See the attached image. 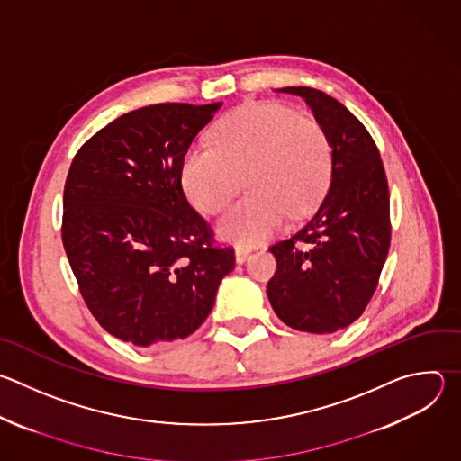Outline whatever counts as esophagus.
<instances>
[{
  "label": "esophagus",
  "mask_w": 461,
  "mask_h": 461,
  "mask_svg": "<svg viewBox=\"0 0 461 461\" xmlns=\"http://www.w3.org/2000/svg\"><path fill=\"white\" fill-rule=\"evenodd\" d=\"M249 253H251V249H249V248L237 246V248H235V260H237L239 264H242V262H246V258L249 257Z\"/></svg>",
  "instance_id": "34e87169"
}]
</instances>
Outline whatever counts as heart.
Returning <instances> with one entry per match:
<instances>
[{"label":"heart","mask_w":461,"mask_h":461,"mask_svg":"<svg viewBox=\"0 0 461 461\" xmlns=\"http://www.w3.org/2000/svg\"><path fill=\"white\" fill-rule=\"evenodd\" d=\"M333 170L324 128L269 101L249 103L224 117L212 142L194 144L183 159V188L206 215L221 213L246 174L249 194L219 222V235L237 244L271 237L284 217L308 215L324 195Z\"/></svg>","instance_id":"b5f03b06"}]
</instances>
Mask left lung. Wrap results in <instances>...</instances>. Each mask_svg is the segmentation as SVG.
<instances>
[{
  "instance_id": "obj_1",
  "label": "left lung",
  "mask_w": 461,
  "mask_h": 461,
  "mask_svg": "<svg viewBox=\"0 0 461 461\" xmlns=\"http://www.w3.org/2000/svg\"><path fill=\"white\" fill-rule=\"evenodd\" d=\"M276 92L310 104L331 142L333 170L313 217L269 248L276 271L267 298L285 326L335 333L364 313L378 285L391 244L387 177L373 137L342 103L310 86Z\"/></svg>"
}]
</instances>
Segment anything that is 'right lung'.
<instances>
[{
  "mask_svg": "<svg viewBox=\"0 0 461 461\" xmlns=\"http://www.w3.org/2000/svg\"><path fill=\"white\" fill-rule=\"evenodd\" d=\"M221 103L128 112L76 153L63 194V246L90 313L139 348L192 335L210 315L231 248L213 244L181 170Z\"/></svg>",
  "mask_w": 461,
  "mask_h": 461,
  "instance_id": "obj_1",
  "label": "right lung"
}]
</instances>
